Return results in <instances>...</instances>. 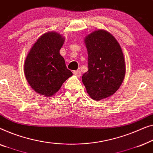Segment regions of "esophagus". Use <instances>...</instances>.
<instances>
[{"mask_svg":"<svg viewBox=\"0 0 153 153\" xmlns=\"http://www.w3.org/2000/svg\"><path fill=\"white\" fill-rule=\"evenodd\" d=\"M73 73H74V74L76 75V76H77V77H79V76H80V75H81V71H79V70L74 71Z\"/></svg>","mask_w":153,"mask_h":153,"instance_id":"esophagus-1","label":"esophagus"}]
</instances>
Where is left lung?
Wrapping results in <instances>:
<instances>
[{"mask_svg": "<svg viewBox=\"0 0 153 153\" xmlns=\"http://www.w3.org/2000/svg\"><path fill=\"white\" fill-rule=\"evenodd\" d=\"M88 71L82 80L90 97L100 100L112 96L119 89L126 75V62L119 42L104 30L85 36Z\"/></svg>", "mask_w": 153, "mask_h": 153, "instance_id": "obj_1", "label": "left lung"}]
</instances>
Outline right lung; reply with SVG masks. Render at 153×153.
<instances>
[{"instance_id":"obj_1","label":"right lung","mask_w":153,"mask_h":153,"mask_svg":"<svg viewBox=\"0 0 153 153\" xmlns=\"http://www.w3.org/2000/svg\"><path fill=\"white\" fill-rule=\"evenodd\" d=\"M65 38L56 32L44 33L27 53L24 74L27 82L40 95L51 97L73 74L66 66L59 50Z\"/></svg>"}]
</instances>
